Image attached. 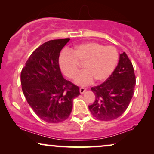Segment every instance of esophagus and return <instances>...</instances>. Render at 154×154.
<instances>
[{
	"label": "esophagus",
	"mask_w": 154,
	"mask_h": 154,
	"mask_svg": "<svg viewBox=\"0 0 154 154\" xmlns=\"http://www.w3.org/2000/svg\"><path fill=\"white\" fill-rule=\"evenodd\" d=\"M86 91H87V89H86L85 88L81 87L80 88H79V92H80L81 94H83V93H84Z\"/></svg>",
	"instance_id": "1"
}]
</instances>
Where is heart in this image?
<instances>
[{"label": "heart", "mask_w": 154, "mask_h": 154, "mask_svg": "<svg viewBox=\"0 0 154 154\" xmlns=\"http://www.w3.org/2000/svg\"><path fill=\"white\" fill-rule=\"evenodd\" d=\"M119 59V54L114 46H104L95 42L84 43L64 52L59 58V65L65 75L75 79L82 64L85 70L77 76L75 82L81 85L106 81L112 75Z\"/></svg>", "instance_id": "1"}]
</instances>
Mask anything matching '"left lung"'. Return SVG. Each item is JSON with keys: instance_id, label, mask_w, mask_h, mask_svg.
<instances>
[{"instance_id": "1", "label": "left lung", "mask_w": 154, "mask_h": 154, "mask_svg": "<svg viewBox=\"0 0 154 154\" xmlns=\"http://www.w3.org/2000/svg\"><path fill=\"white\" fill-rule=\"evenodd\" d=\"M135 75L133 66L125 52L119 55L117 66L100 85L91 88L95 100L89 109L101 121L116 119L128 109L134 94Z\"/></svg>"}]
</instances>
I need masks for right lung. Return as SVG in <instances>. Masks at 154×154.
Listing matches in <instances>:
<instances>
[{"label": "right lung", "instance_id": "right-lung-1", "mask_svg": "<svg viewBox=\"0 0 154 154\" xmlns=\"http://www.w3.org/2000/svg\"><path fill=\"white\" fill-rule=\"evenodd\" d=\"M69 38L52 40L30 55L21 72V84L26 101L38 117L59 123L69 117L73 100L80 95L78 86L66 80L59 67L60 52Z\"/></svg>", "mask_w": 154, "mask_h": 154}]
</instances>
